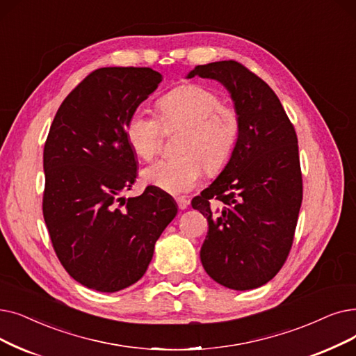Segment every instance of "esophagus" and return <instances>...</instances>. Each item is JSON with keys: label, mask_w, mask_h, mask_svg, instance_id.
I'll return each mask as SVG.
<instances>
[{"label": "esophagus", "mask_w": 356, "mask_h": 356, "mask_svg": "<svg viewBox=\"0 0 356 356\" xmlns=\"http://www.w3.org/2000/svg\"><path fill=\"white\" fill-rule=\"evenodd\" d=\"M176 204H177L179 209H186L189 207V200L184 197H176Z\"/></svg>", "instance_id": "esophagus-1"}]
</instances>
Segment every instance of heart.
I'll return each instance as SVG.
<instances>
[{
    "label": "heart",
    "mask_w": 356,
    "mask_h": 356,
    "mask_svg": "<svg viewBox=\"0 0 356 356\" xmlns=\"http://www.w3.org/2000/svg\"><path fill=\"white\" fill-rule=\"evenodd\" d=\"M159 116L134 112L125 128L128 144L144 161L156 159L163 143V128H181L173 159L157 161L144 170L143 177L167 193L192 191L207 172H222L233 159L240 141V119L216 91L200 84H183L163 96Z\"/></svg>",
    "instance_id": "heart-1"
}]
</instances>
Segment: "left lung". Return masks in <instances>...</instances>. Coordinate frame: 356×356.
I'll return each mask as SVG.
<instances>
[{
  "instance_id": "left-lung-1",
  "label": "left lung",
  "mask_w": 356,
  "mask_h": 356,
  "mask_svg": "<svg viewBox=\"0 0 356 356\" xmlns=\"http://www.w3.org/2000/svg\"><path fill=\"white\" fill-rule=\"evenodd\" d=\"M220 81L240 119L233 159L192 199L208 220L200 261L215 282L245 291L269 282L289 254L302 202L296 129L275 91L237 60L197 65L188 79Z\"/></svg>"
}]
</instances>
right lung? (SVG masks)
I'll return each mask as SVG.
<instances>
[{
	"mask_svg": "<svg viewBox=\"0 0 356 356\" xmlns=\"http://www.w3.org/2000/svg\"><path fill=\"white\" fill-rule=\"evenodd\" d=\"M161 83L151 68L88 74L55 115L43 149V218L60 265L81 285L116 292L140 281L154 245L177 213L175 199L136 179L129 116Z\"/></svg>",
	"mask_w": 356,
	"mask_h": 356,
	"instance_id": "obj_1",
	"label": "right lung"
}]
</instances>
